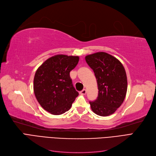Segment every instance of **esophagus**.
<instances>
[{
  "mask_svg": "<svg viewBox=\"0 0 156 156\" xmlns=\"http://www.w3.org/2000/svg\"><path fill=\"white\" fill-rule=\"evenodd\" d=\"M86 93H87V90H86L85 89H83V90H81V92H80V94H82V95H84V94H86Z\"/></svg>",
  "mask_w": 156,
  "mask_h": 156,
  "instance_id": "esophagus-1",
  "label": "esophagus"
}]
</instances>
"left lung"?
I'll return each instance as SVG.
<instances>
[{
    "label": "left lung",
    "instance_id": "obj_1",
    "mask_svg": "<svg viewBox=\"0 0 156 156\" xmlns=\"http://www.w3.org/2000/svg\"><path fill=\"white\" fill-rule=\"evenodd\" d=\"M86 62L95 74L98 96L90 101L92 111L101 116L113 114L123 103L127 92L125 69L120 61L105 52L85 56Z\"/></svg>",
    "mask_w": 156,
    "mask_h": 156
}]
</instances>
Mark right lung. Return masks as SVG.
I'll return each instance as SVG.
<instances>
[{"mask_svg": "<svg viewBox=\"0 0 156 156\" xmlns=\"http://www.w3.org/2000/svg\"><path fill=\"white\" fill-rule=\"evenodd\" d=\"M79 60L77 56L56 55L46 60L36 70L35 96L40 105L51 114L60 115L68 111L78 96L69 72Z\"/></svg>", "mask_w": 156, "mask_h": 156, "instance_id": "add662e5", "label": "right lung"}]
</instances>
